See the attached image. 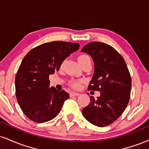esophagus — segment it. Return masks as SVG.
Returning a JSON list of instances; mask_svg holds the SVG:
<instances>
[{
	"label": "esophagus",
	"instance_id": "34e87169",
	"mask_svg": "<svg viewBox=\"0 0 149 149\" xmlns=\"http://www.w3.org/2000/svg\"><path fill=\"white\" fill-rule=\"evenodd\" d=\"M80 94L78 92H72L70 93V96L71 97H73V96H78Z\"/></svg>",
	"mask_w": 149,
	"mask_h": 149
}]
</instances>
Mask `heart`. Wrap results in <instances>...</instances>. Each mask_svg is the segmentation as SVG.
I'll list each match as a JSON object with an SVG mask.
<instances>
[{
	"mask_svg": "<svg viewBox=\"0 0 149 149\" xmlns=\"http://www.w3.org/2000/svg\"><path fill=\"white\" fill-rule=\"evenodd\" d=\"M88 60H90V58L89 56L86 55V54H81V55L78 56V61L79 62V64L81 66L83 63H85V61ZM83 80H73L71 82V86L74 89H79L81 87L82 84H83Z\"/></svg>",
	"mask_w": 149,
	"mask_h": 149,
	"instance_id": "heart-1",
	"label": "heart"
}]
</instances>
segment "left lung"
<instances>
[{"instance_id": "1", "label": "left lung", "mask_w": 149, "mask_h": 149, "mask_svg": "<svg viewBox=\"0 0 149 149\" xmlns=\"http://www.w3.org/2000/svg\"><path fill=\"white\" fill-rule=\"evenodd\" d=\"M90 54L95 72L89 90L101 92L82 110L85 119L98 127H106L116 120L127 107L130 97L132 80L123 57L113 47L101 42H92L81 49Z\"/></svg>"}]
</instances>
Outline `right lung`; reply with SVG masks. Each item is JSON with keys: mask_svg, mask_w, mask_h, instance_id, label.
I'll list each match as a JSON object with an SVG mask.
<instances>
[{"mask_svg": "<svg viewBox=\"0 0 149 149\" xmlns=\"http://www.w3.org/2000/svg\"><path fill=\"white\" fill-rule=\"evenodd\" d=\"M79 44L53 41L41 44L26 54L15 77V93L22 111L38 123L55 118L69 95L49 86V76L59 70L61 64Z\"/></svg>", "mask_w": 149, "mask_h": 149, "instance_id": "right-lung-1", "label": "right lung"}]
</instances>
